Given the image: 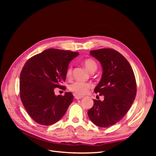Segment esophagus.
Returning a JSON list of instances; mask_svg holds the SVG:
<instances>
[{"label": "esophagus", "mask_w": 156, "mask_h": 156, "mask_svg": "<svg viewBox=\"0 0 156 156\" xmlns=\"http://www.w3.org/2000/svg\"><path fill=\"white\" fill-rule=\"evenodd\" d=\"M74 96L76 100H80V99L83 98V96H77V95H74Z\"/></svg>", "instance_id": "esophagus-1"}]
</instances>
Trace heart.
<instances>
[{
  "mask_svg": "<svg viewBox=\"0 0 156 156\" xmlns=\"http://www.w3.org/2000/svg\"><path fill=\"white\" fill-rule=\"evenodd\" d=\"M83 64L89 72L94 73L97 69L98 64L92 58H87L83 61ZM72 75V68L69 66L66 70V77L70 79ZM92 88V84L84 82H75L69 86V90L74 94L77 96H84Z\"/></svg>",
  "mask_w": 156,
  "mask_h": 156,
  "instance_id": "heart-1",
  "label": "heart"
}]
</instances>
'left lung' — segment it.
Masks as SVG:
<instances>
[{
    "mask_svg": "<svg viewBox=\"0 0 156 156\" xmlns=\"http://www.w3.org/2000/svg\"><path fill=\"white\" fill-rule=\"evenodd\" d=\"M90 54L101 65L102 77L94 92L104 96V100H94L88 115L95 125L110 127L120 121L133 104L136 93L135 75L128 61L114 49L92 50Z\"/></svg>",
    "mask_w": 156,
    "mask_h": 156,
    "instance_id": "8db88e82",
    "label": "left lung"
}]
</instances>
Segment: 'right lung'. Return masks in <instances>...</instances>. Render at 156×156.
Returning <instances> with one entry per match:
<instances>
[{"label": "right lung", "instance_id": "1", "mask_svg": "<svg viewBox=\"0 0 156 156\" xmlns=\"http://www.w3.org/2000/svg\"><path fill=\"white\" fill-rule=\"evenodd\" d=\"M78 52L49 49L28 60L20 74V97L28 114L37 123L50 126L62 119L73 96L66 92L56 96L55 88L61 85L71 60Z\"/></svg>", "mask_w": 156, "mask_h": 156}]
</instances>
